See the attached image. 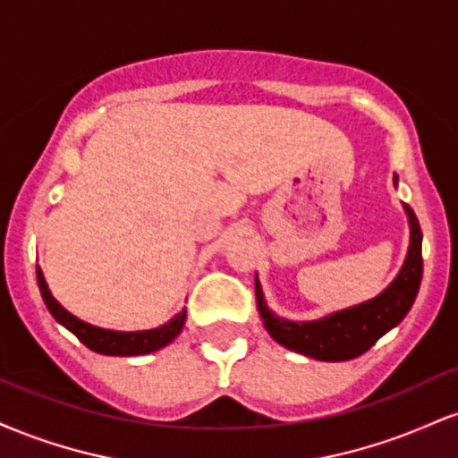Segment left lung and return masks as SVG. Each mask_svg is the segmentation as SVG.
Listing matches in <instances>:
<instances>
[{
	"label": "left lung",
	"instance_id": "8db88e82",
	"mask_svg": "<svg viewBox=\"0 0 458 458\" xmlns=\"http://www.w3.org/2000/svg\"><path fill=\"white\" fill-rule=\"evenodd\" d=\"M396 181L398 178L394 174V185ZM403 207L409 217V230H411L407 259L390 286L370 301L327 314L318 320L297 323V320L277 317L267 308L260 282L256 277V306H259L262 323L276 343L320 361H346L366 353L383 334L396 327L407 317L418 297L420 282H422V230H420L413 208L409 204H403Z\"/></svg>",
	"mask_w": 458,
	"mask_h": 458
}]
</instances>
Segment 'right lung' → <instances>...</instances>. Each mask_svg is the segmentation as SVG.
Returning a JSON list of instances; mask_svg holds the SVG:
<instances>
[{"label":"right lung","mask_w":458,"mask_h":458,"mask_svg":"<svg viewBox=\"0 0 458 458\" xmlns=\"http://www.w3.org/2000/svg\"><path fill=\"white\" fill-rule=\"evenodd\" d=\"M36 280H38L40 295H43V301L47 310L51 312V317H54L60 325H64L68 331H72V334H75L77 338L88 346V349L94 351V353L123 355V357L155 353V351H159L165 344H170L172 340L181 334L182 325H185V318H187V310H182V312H178L174 318L167 320L165 325H161V327H155V329L114 331V329L94 327V325L86 323V320L72 317L68 310H64L55 301V297L51 295L49 286H47L40 267H36Z\"/></svg>","instance_id":"add662e5"}]
</instances>
